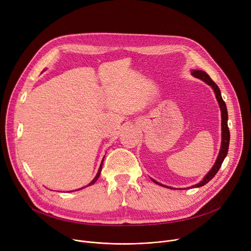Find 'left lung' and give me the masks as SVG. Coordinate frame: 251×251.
<instances>
[{
	"instance_id": "1",
	"label": "left lung",
	"mask_w": 251,
	"mask_h": 251,
	"mask_svg": "<svg viewBox=\"0 0 251 251\" xmlns=\"http://www.w3.org/2000/svg\"><path fill=\"white\" fill-rule=\"evenodd\" d=\"M192 75L193 76L199 78V79H201L202 81H204L205 83H207L208 85L211 86V88L213 89L214 91V94H216V97H217V100L219 102V105H220V108H221V111H222V145H221V151H220V154L218 156V159L216 161V163H214L213 167L211 168V170L205 175V176H203L202 181H201L199 184L191 187V188H200V187H202L204 186L205 184H207L211 178L216 176V174L219 172L220 168L222 167V164L225 160V158L226 157L227 155V151H228V146H229V139H230V134H229V129H228V126H227V119H228V115H227V109H226V102L223 100V97H222V93H221V90L219 88V86L216 84V82H213V80L209 77L208 75H206V73H204V71L202 70H193L192 71ZM152 181L159 185V186H162V187H166L160 183H158L157 181L153 180ZM166 188H169V189H172L170 187H166Z\"/></svg>"
}]
</instances>
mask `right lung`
Instances as JSON below:
<instances>
[{
    "label": "right lung",
    "instance_id": "add662e5",
    "mask_svg": "<svg viewBox=\"0 0 251 251\" xmlns=\"http://www.w3.org/2000/svg\"><path fill=\"white\" fill-rule=\"evenodd\" d=\"M103 161H104V158H103V160H102V162H101V164H100V167H99V170H98V172H97V175L95 176V177L93 178L92 182L88 184V186H91V185H93V184H94V183H95V182L98 180V177H99V176H100V173H101V169H102V164H103ZM88 186H86V187H88ZM81 189H83V188H81ZM70 192H73V191H70Z\"/></svg>",
    "mask_w": 251,
    "mask_h": 251
}]
</instances>
